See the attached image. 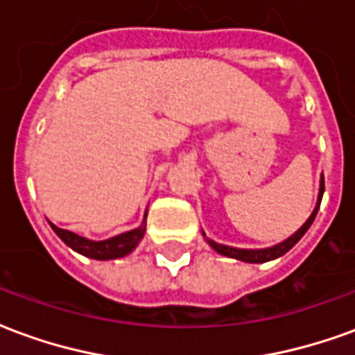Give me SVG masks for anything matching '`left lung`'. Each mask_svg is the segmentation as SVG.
Instances as JSON below:
<instances>
[{"instance_id":"8db88e82","label":"left lung","mask_w":355,"mask_h":355,"mask_svg":"<svg viewBox=\"0 0 355 355\" xmlns=\"http://www.w3.org/2000/svg\"><path fill=\"white\" fill-rule=\"evenodd\" d=\"M323 190H325V184H323V175H321V182H320V193H318V203H315V209H313V213L310 215V218L302 224V228L297 232V234H293L289 239H285L283 243H277L274 247H268V249H236V247H228V245H220V243H215V241H211L209 239V245L215 249L216 253L224 254V257H230V259H238V261L243 262H268V261H274L277 257H282L289 251L291 247L297 245V241L302 236H304L308 228L312 226L313 218L318 215V211H320V203L321 198H323Z\"/></svg>"}]
</instances>
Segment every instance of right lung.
Masks as SVG:
<instances>
[{
  "label": "right lung",
  "mask_w": 355,
  "mask_h": 355,
  "mask_svg": "<svg viewBox=\"0 0 355 355\" xmlns=\"http://www.w3.org/2000/svg\"><path fill=\"white\" fill-rule=\"evenodd\" d=\"M51 228L55 230V234L64 241L66 245L72 247L73 251H78L83 257L94 259V261H110V259L125 257V254H129L135 247L139 245V241L144 236V226H140L137 230L125 232V234L116 236V238L104 239V241H91V239L81 238V236L73 234V232L57 228L55 224H51Z\"/></svg>",
  "instance_id": "obj_1"
}]
</instances>
